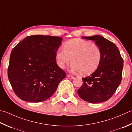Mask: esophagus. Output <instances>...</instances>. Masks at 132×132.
<instances>
[{"instance_id":"34e87169","label":"esophagus","mask_w":132,"mask_h":132,"mask_svg":"<svg viewBox=\"0 0 132 132\" xmlns=\"http://www.w3.org/2000/svg\"><path fill=\"white\" fill-rule=\"evenodd\" d=\"M67 77H68L69 79H74V77L73 76H70V75H67Z\"/></svg>"}]
</instances>
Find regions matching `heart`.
Instances as JSON below:
<instances>
[{
    "instance_id": "obj_1",
    "label": "heart",
    "mask_w": 132,
    "mask_h": 132,
    "mask_svg": "<svg viewBox=\"0 0 132 132\" xmlns=\"http://www.w3.org/2000/svg\"><path fill=\"white\" fill-rule=\"evenodd\" d=\"M102 52L96 45L89 41L74 39L64 44L63 50L55 54L56 62L62 69L71 62V70L82 76L92 74L98 68L101 61Z\"/></svg>"
}]
</instances>
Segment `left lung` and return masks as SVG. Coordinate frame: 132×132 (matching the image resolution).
Instances as JSON below:
<instances>
[{
  "instance_id": "1",
  "label": "left lung",
  "mask_w": 132,
  "mask_h": 132,
  "mask_svg": "<svg viewBox=\"0 0 132 132\" xmlns=\"http://www.w3.org/2000/svg\"><path fill=\"white\" fill-rule=\"evenodd\" d=\"M94 40L102 52L98 69L83 79V85L77 90L81 99L97 104L106 101L119 86L122 79L123 61L114 43L100 35L83 37Z\"/></svg>"
}]
</instances>
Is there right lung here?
Wrapping results in <instances>:
<instances>
[{
	"label": "right lung",
	"mask_w": 132,
	"mask_h": 132,
	"mask_svg": "<svg viewBox=\"0 0 132 132\" xmlns=\"http://www.w3.org/2000/svg\"><path fill=\"white\" fill-rule=\"evenodd\" d=\"M62 41V38L59 37L28 36L12 49L8 78L19 98L39 102L55 93L66 77L55 59Z\"/></svg>",
	"instance_id": "obj_1"
}]
</instances>
